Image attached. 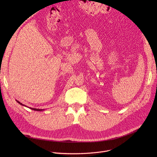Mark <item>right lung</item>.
I'll use <instances>...</instances> for the list:
<instances>
[{"label":"right lung","mask_w":157,"mask_h":157,"mask_svg":"<svg viewBox=\"0 0 157 157\" xmlns=\"http://www.w3.org/2000/svg\"><path fill=\"white\" fill-rule=\"evenodd\" d=\"M17 101V102H18V103H19V104H21V105L25 106V105L22 104L21 102H20L19 101ZM30 109H32V110H34V111H43V110H44V109H36V108H30Z\"/></svg>","instance_id":"obj_1"}]
</instances>
